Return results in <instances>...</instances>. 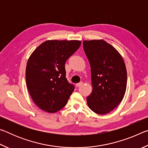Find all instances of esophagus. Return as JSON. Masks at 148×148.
Segmentation results:
<instances>
[{
	"instance_id": "1",
	"label": "esophagus",
	"mask_w": 148,
	"mask_h": 148,
	"mask_svg": "<svg viewBox=\"0 0 148 148\" xmlns=\"http://www.w3.org/2000/svg\"><path fill=\"white\" fill-rule=\"evenodd\" d=\"M82 84H83V82H79V83H77V84H76V87H79L81 86Z\"/></svg>"
}]
</instances>
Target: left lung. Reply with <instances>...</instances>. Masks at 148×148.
<instances>
[{"label":"left lung","mask_w":148,"mask_h":148,"mask_svg":"<svg viewBox=\"0 0 148 148\" xmlns=\"http://www.w3.org/2000/svg\"><path fill=\"white\" fill-rule=\"evenodd\" d=\"M91 66L92 91L87 97L95 113H110L122 101L126 91L127 69L118 51L103 40L83 42Z\"/></svg>","instance_id":"8db88e82"}]
</instances>
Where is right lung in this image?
Masks as SVG:
<instances>
[{
	"instance_id": "1",
	"label": "right lung",
	"mask_w": 148,
	"mask_h": 148,
	"mask_svg": "<svg viewBox=\"0 0 148 148\" xmlns=\"http://www.w3.org/2000/svg\"><path fill=\"white\" fill-rule=\"evenodd\" d=\"M81 43L79 40H47L29 57L26 85L32 99L41 110L55 113L66 104L74 86L66 78L65 62Z\"/></svg>"
}]
</instances>
